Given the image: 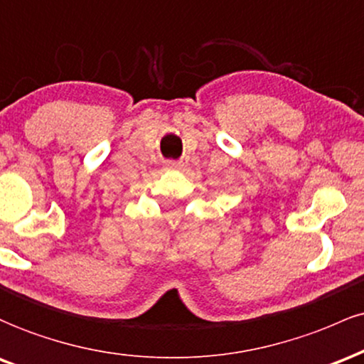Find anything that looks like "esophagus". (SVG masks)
<instances>
[{"instance_id":"34e87169","label":"esophagus","mask_w":364,"mask_h":364,"mask_svg":"<svg viewBox=\"0 0 364 364\" xmlns=\"http://www.w3.org/2000/svg\"><path fill=\"white\" fill-rule=\"evenodd\" d=\"M166 168H181L182 166V161H177V160H168L165 163Z\"/></svg>"}]
</instances>
